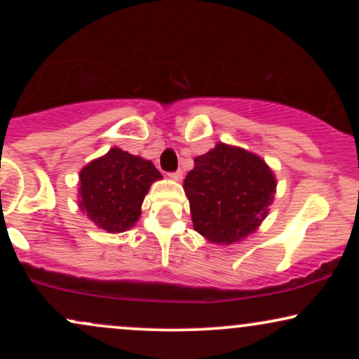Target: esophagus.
<instances>
[{"instance_id":"esophagus-1","label":"esophagus","mask_w":359,"mask_h":359,"mask_svg":"<svg viewBox=\"0 0 359 359\" xmlns=\"http://www.w3.org/2000/svg\"><path fill=\"white\" fill-rule=\"evenodd\" d=\"M172 177V179H175V180H180L182 179V170H175V172H170V174H168Z\"/></svg>"}]
</instances>
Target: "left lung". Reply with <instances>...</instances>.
Returning <instances> with one entry per match:
<instances>
[{"label":"left lung","instance_id":"obj_1","mask_svg":"<svg viewBox=\"0 0 359 359\" xmlns=\"http://www.w3.org/2000/svg\"><path fill=\"white\" fill-rule=\"evenodd\" d=\"M275 187V177L259 156L217 143L194 160L184 180L194 229L219 245L240 241L265 219Z\"/></svg>","mask_w":359,"mask_h":359}]
</instances>
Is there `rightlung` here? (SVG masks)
Listing matches in <instances>:
<instances>
[{"instance_id": "1", "label": "right lung", "mask_w": 359, "mask_h": 359, "mask_svg": "<svg viewBox=\"0 0 359 359\" xmlns=\"http://www.w3.org/2000/svg\"><path fill=\"white\" fill-rule=\"evenodd\" d=\"M150 160L119 148L111 150L81 170V209L109 233L131 228L154 180L160 179Z\"/></svg>"}]
</instances>
